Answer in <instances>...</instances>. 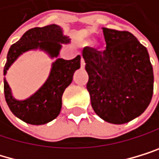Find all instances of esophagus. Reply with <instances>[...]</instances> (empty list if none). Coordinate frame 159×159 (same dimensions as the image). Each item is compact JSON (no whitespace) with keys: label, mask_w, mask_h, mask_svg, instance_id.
<instances>
[{"label":"esophagus","mask_w":159,"mask_h":159,"mask_svg":"<svg viewBox=\"0 0 159 159\" xmlns=\"http://www.w3.org/2000/svg\"><path fill=\"white\" fill-rule=\"evenodd\" d=\"M85 60H84V58L83 57H81V68H84L85 67Z\"/></svg>","instance_id":"1"}]
</instances>
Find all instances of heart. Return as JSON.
<instances>
[{"label": "heart", "instance_id": "heart-1", "mask_svg": "<svg viewBox=\"0 0 159 159\" xmlns=\"http://www.w3.org/2000/svg\"><path fill=\"white\" fill-rule=\"evenodd\" d=\"M90 44H93V41H90Z\"/></svg>", "mask_w": 159, "mask_h": 159}]
</instances>
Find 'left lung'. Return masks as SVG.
I'll return each instance as SVG.
<instances>
[{
    "label": "left lung",
    "mask_w": 159,
    "mask_h": 159,
    "mask_svg": "<svg viewBox=\"0 0 159 159\" xmlns=\"http://www.w3.org/2000/svg\"><path fill=\"white\" fill-rule=\"evenodd\" d=\"M107 49L85 48L87 90L94 111L112 124L140 116L153 93V70L147 48L133 34L102 28Z\"/></svg>",
    "instance_id": "obj_1"
}]
</instances>
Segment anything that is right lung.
<instances>
[{
	"mask_svg": "<svg viewBox=\"0 0 159 159\" xmlns=\"http://www.w3.org/2000/svg\"><path fill=\"white\" fill-rule=\"evenodd\" d=\"M69 37L63 35L62 28L57 24L36 27L26 31L16 43L9 48L4 75L21 55L28 51L40 50L57 58L52 63L49 77L38 91L25 100H16L4 77L5 98L11 111L19 119L32 125H42L53 120L61 109V98L64 90L72 82L74 72L80 68L81 57L71 60L57 58L62 44H69Z\"/></svg>",
	"mask_w": 159,
	"mask_h": 159,
	"instance_id": "1",
	"label": "right lung"
}]
</instances>
